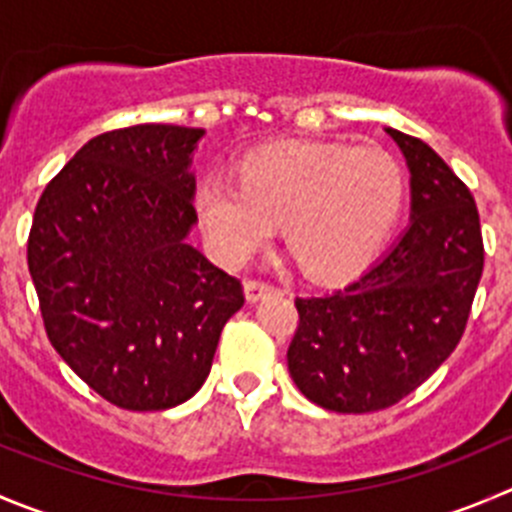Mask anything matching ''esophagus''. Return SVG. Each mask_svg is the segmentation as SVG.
I'll use <instances>...</instances> for the list:
<instances>
[{"label":"esophagus","mask_w":512,"mask_h":512,"mask_svg":"<svg viewBox=\"0 0 512 512\" xmlns=\"http://www.w3.org/2000/svg\"><path fill=\"white\" fill-rule=\"evenodd\" d=\"M243 291H246V301H251V304H256V301L264 299L266 294H271V291H274V286L266 284V281L248 279L246 284H243Z\"/></svg>","instance_id":"34e87169"}]
</instances>
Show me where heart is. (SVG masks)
I'll return each instance as SVG.
<instances>
[{"label":"heart","instance_id":"obj_1","mask_svg":"<svg viewBox=\"0 0 512 512\" xmlns=\"http://www.w3.org/2000/svg\"><path fill=\"white\" fill-rule=\"evenodd\" d=\"M405 173L377 145H286L248 155L238 183L211 173L193 193L203 238L218 261L241 266L276 236L301 269L342 279L362 269L397 223Z\"/></svg>","mask_w":512,"mask_h":512}]
</instances>
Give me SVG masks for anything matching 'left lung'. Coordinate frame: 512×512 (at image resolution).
<instances>
[{"label": "left lung", "mask_w": 512, "mask_h": 512, "mask_svg": "<svg viewBox=\"0 0 512 512\" xmlns=\"http://www.w3.org/2000/svg\"><path fill=\"white\" fill-rule=\"evenodd\" d=\"M384 130L410 170V223L347 286L296 299L286 354L301 394L344 415L415 392L455 352L483 276L480 216L465 183L427 143Z\"/></svg>", "instance_id": "8db88e82"}]
</instances>
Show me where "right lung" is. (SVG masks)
<instances>
[{
	"instance_id": "add662e5",
	"label": "right lung",
	"mask_w": 512,
	"mask_h": 512,
	"mask_svg": "<svg viewBox=\"0 0 512 512\" xmlns=\"http://www.w3.org/2000/svg\"><path fill=\"white\" fill-rule=\"evenodd\" d=\"M203 135L158 123L97 135L34 211L27 264L47 337L77 377L123 410L191 399L243 306L241 281L188 243Z\"/></svg>"
}]
</instances>
